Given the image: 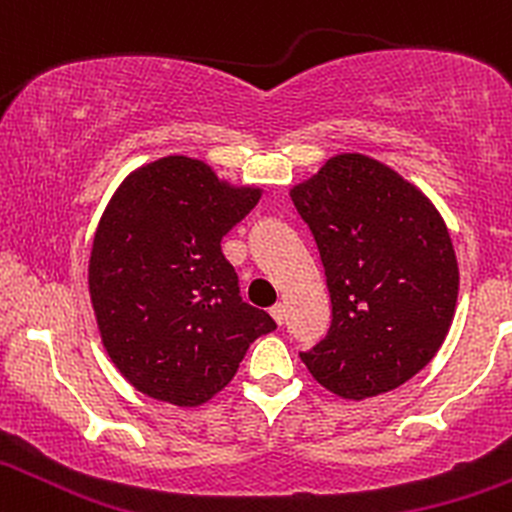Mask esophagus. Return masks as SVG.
<instances>
[{
  "label": "esophagus",
  "instance_id": "obj_1",
  "mask_svg": "<svg viewBox=\"0 0 512 512\" xmlns=\"http://www.w3.org/2000/svg\"><path fill=\"white\" fill-rule=\"evenodd\" d=\"M271 317L275 319V324L278 326H283L285 324V304H273L271 307Z\"/></svg>",
  "mask_w": 512,
  "mask_h": 512
}]
</instances>
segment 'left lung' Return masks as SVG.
I'll list each match as a JSON object with an SVG mask.
<instances>
[{"label":"left lung","mask_w":512,"mask_h":512,"mask_svg":"<svg viewBox=\"0 0 512 512\" xmlns=\"http://www.w3.org/2000/svg\"><path fill=\"white\" fill-rule=\"evenodd\" d=\"M290 198L331 297L326 338L302 363L343 399L401 387L433 360L455 317L457 256L440 212L363 154L331 157Z\"/></svg>","instance_id":"1"}]
</instances>
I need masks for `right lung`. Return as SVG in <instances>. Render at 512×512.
Here are the masks:
<instances>
[{
  "label": "right lung",
  "mask_w": 512,
  "mask_h": 512,
  "mask_svg": "<svg viewBox=\"0 0 512 512\" xmlns=\"http://www.w3.org/2000/svg\"><path fill=\"white\" fill-rule=\"evenodd\" d=\"M208 164L164 157L130 174L103 212L89 261L101 341L137 392L176 406L212 399L275 321L241 300L220 241L256 208Z\"/></svg>",
  "instance_id": "1"
}]
</instances>
